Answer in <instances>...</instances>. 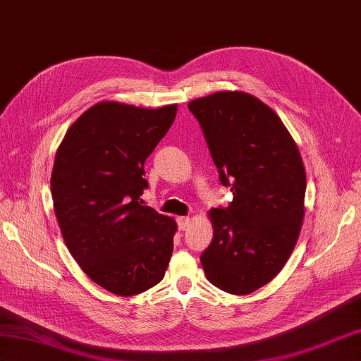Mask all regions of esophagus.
Wrapping results in <instances>:
<instances>
[{"mask_svg":"<svg viewBox=\"0 0 361 361\" xmlns=\"http://www.w3.org/2000/svg\"><path fill=\"white\" fill-rule=\"evenodd\" d=\"M189 223H190V219L189 216H178L177 219V224H178V228H180V231H184L189 226Z\"/></svg>","mask_w":361,"mask_h":361,"instance_id":"obj_1","label":"esophagus"}]
</instances>
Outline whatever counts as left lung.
<instances>
[{
	"instance_id": "8db88e82",
	"label": "left lung",
	"mask_w": 361,
	"mask_h": 361,
	"mask_svg": "<svg viewBox=\"0 0 361 361\" xmlns=\"http://www.w3.org/2000/svg\"><path fill=\"white\" fill-rule=\"evenodd\" d=\"M200 123L228 207L211 211L214 238L201 254L214 286L246 295L269 283L295 247L305 215L306 173L297 145L269 106L245 92L189 103Z\"/></svg>"
}]
</instances>
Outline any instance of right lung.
I'll use <instances>...</instances> for the list:
<instances>
[{
  "label": "right lung",
  "instance_id": "right-lung-1",
  "mask_svg": "<svg viewBox=\"0 0 361 361\" xmlns=\"http://www.w3.org/2000/svg\"><path fill=\"white\" fill-rule=\"evenodd\" d=\"M177 106L142 109L104 102L67 130L50 178L67 249L90 280L137 295L160 283L177 224L142 206L145 161L175 120Z\"/></svg>",
  "mask_w": 361,
  "mask_h": 361
}]
</instances>
